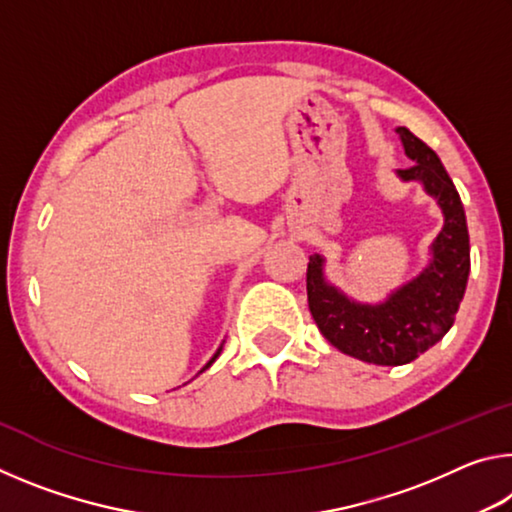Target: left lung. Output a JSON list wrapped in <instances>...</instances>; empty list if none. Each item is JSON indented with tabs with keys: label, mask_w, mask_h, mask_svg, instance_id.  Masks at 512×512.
<instances>
[{
	"label": "left lung",
	"mask_w": 512,
	"mask_h": 512,
	"mask_svg": "<svg viewBox=\"0 0 512 512\" xmlns=\"http://www.w3.org/2000/svg\"><path fill=\"white\" fill-rule=\"evenodd\" d=\"M397 133L413 160L409 169H400V176L420 180L445 214L443 230L431 246V264L375 307L357 305L329 287L318 255H311L307 264V302L318 329L343 354L375 366H402L443 339L454 325L470 275V235L452 178L420 137L404 126Z\"/></svg>",
	"instance_id": "obj_1"
}]
</instances>
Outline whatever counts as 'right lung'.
Masks as SVG:
<instances>
[{"mask_svg": "<svg viewBox=\"0 0 512 512\" xmlns=\"http://www.w3.org/2000/svg\"><path fill=\"white\" fill-rule=\"evenodd\" d=\"M219 354H221V348H219V350H216V354H214V357L210 359V363H207V366H205V368H210V366H212V363H214V359H216V357H219Z\"/></svg>", "mask_w": 512, "mask_h": 512, "instance_id": "1", "label": "right lung"}]
</instances>
